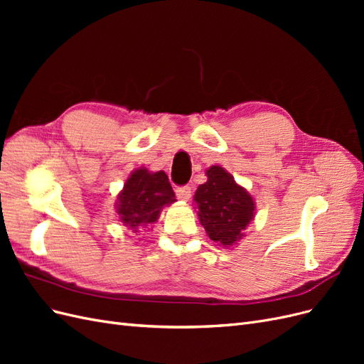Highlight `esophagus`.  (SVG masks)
<instances>
[{
  "mask_svg": "<svg viewBox=\"0 0 364 364\" xmlns=\"http://www.w3.org/2000/svg\"><path fill=\"white\" fill-rule=\"evenodd\" d=\"M176 196H178L179 200L188 202L191 197V188L190 186H179V188H176Z\"/></svg>",
  "mask_w": 364,
  "mask_h": 364,
  "instance_id": "esophagus-1",
  "label": "esophagus"
}]
</instances>
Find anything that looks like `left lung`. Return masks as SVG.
<instances>
[{
  "instance_id": "1",
  "label": "left lung",
  "mask_w": 364,
  "mask_h": 364,
  "mask_svg": "<svg viewBox=\"0 0 364 364\" xmlns=\"http://www.w3.org/2000/svg\"><path fill=\"white\" fill-rule=\"evenodd\" d=\"M206 178L194 194L199 222L214 243L223 247L235 246L255 217V202L220 165L209 167Z\"/></svg>"
}]
</instances>
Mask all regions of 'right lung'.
Wrapping results in <instances>:
<instances>
[{
	"mask_svg": "<svg viewBox=\"0 0 364 364\" xmlns=\"http://www.w3.org/2000/svg\"><path fill=\"white\" fill-rule=\"evenodd\" d=\"M174 202L168 176L141 167L130 173L117 197L115 208L121 223L139 232V229L158 222L162 208Z\"/></svg>",
	"mask_w": 364,
	"mask_h": 364,
	"instance_id": "right-lung-1",
	"label": "right lung"
}]
</instances>
